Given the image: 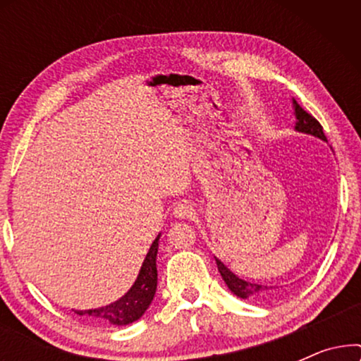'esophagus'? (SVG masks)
<instances>
[{"label": "esophagus", "mask_w": 361, "mask_h": 361, "mask_svg": "<svg viewBox=\"0 0 361 361\" xmlns=\"http://www.w3.org/2000/svg\"><path fill=\"white\" fill-rule=\"evenodd\" d=\"M172 214H174L176 219L187 220V219H190L192 214H194V210H192V207L187 205L185 202H179V204H176L174 212H172Z\"/></svg>", "instance_id": "obj_1"}]
</instances>
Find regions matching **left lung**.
Here are the masks:
<instances>
[{"instance_id": "left-lung-1", "label": "left lung", "mask_w": 361, "mask_h": 361, "mask_svg": "<svg viewBox=\"0 0 361 361\" xmlns=\"http://www.w3.org/2000/svg\"><path fill=\"white\" fill-rule=\"evenodd\" d=\"M294 105V111H295V126L294 130L298 133H304V135H310L319 137V140L327 141V137L324 135L322 126L320 123L315 120L312 115H309L307 111L304 110L302 106L299 105L298 102H293ZM216 261V268H219L221 278H224L225 284L228 286V289L233 293L236 298L240 299H253V300H264V299H271L274 295H278L279 288L278 286H264V284H256V283H250V281H245L236 276L233 271H230L226 266L221 263V261L215 256Z\"/></svg>"}]
</instances>
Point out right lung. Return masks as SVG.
<instances>
[{
  "label": "right lung",
  "instance_id": "1",
  "mask_svg": "<svg viewBox=\"0 0 361 361\" xmlns=\"http://www.w3.org/2000/svg\"><path fill=\"white\" fill-rule=\"evenodd\" d=\"M159 238L161 233L152 241L149 251H147L145 261H142L140 274L128 293L121 295L115 302L103 305V307L88 309V310H75L78 315L95 320L100 324H111V325H128L136 322L137 319L142 317L149 307L152 299H154L156 288H157V250H159Z\"/></svg>",
  "mask_w": 361,
  "mask_h": 361
}]
</instances>
